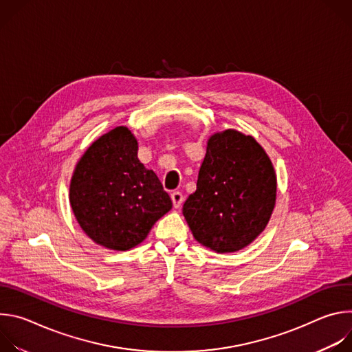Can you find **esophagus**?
I'll return each mask as SVG.
<instances>
[{"label":"esophagus","instance_id":"obj_1","mask_svg":"<svg viewBox=\"0 0 352 352\" xmlns=\"http://www.w3.org/2000/svg\"><path fill=\"white\" fill-rule=\"evenodd\" d=\"M171 200H173V206L175 209H178V208H181V205L184 202V196H182L181 192H173L171 193Z\"/></svg>","mask_w":352,"mask_h":352}]
</instances>
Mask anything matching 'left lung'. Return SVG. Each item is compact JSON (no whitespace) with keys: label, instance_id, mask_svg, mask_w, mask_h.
Returning a JSON list of instances; mask_svg holds the SVG:
<instances>
[{"label":"left lung","instance_id":"1","mask_svg":"<svg viewBox=\"0 0 352 352\" xmlns=\"http://www.w3.org/2000/svg\"><path fill=\"white\" fill-rule=\"evenodd\" d=\"M276 195L277 177L265 148L250 135L226 129L209 138L196 190L182 213L200 245L230 254L265 231Z\"/></svg>","mask_w":352,"mask_h":352}]
</instances>
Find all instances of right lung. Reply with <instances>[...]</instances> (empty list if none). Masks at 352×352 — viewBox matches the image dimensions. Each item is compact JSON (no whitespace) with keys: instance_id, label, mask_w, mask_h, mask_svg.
Wrapping results in <instances>:
<instances>
[{"instance_id":"add662e5","label":"right lung","mask_w":352,"mask_h":352,"mask_svg":"<svg viewBox=\"0 0 352 352\" xmlns=\"http://www.w3.org/2000/svg\"><path fill=\"white\" fill-rule=\"evenodd\" d=\"M69 204L82 231L111 250L142 243L173 208L157 175L138 159V140L126 126L86 148L71 178Z\"/></svg>"}]
</instances>
